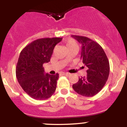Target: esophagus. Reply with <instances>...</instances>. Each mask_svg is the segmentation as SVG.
<instances>
[{"label":"esophagus","instance_id":"esophagus-1","mask_svg":"<svg viewBox=\"0 0 127 127\" xmlns=\"http://www.w3.org/2000/svg\"><path fill=\"white\" fill-rule=\"evenodd\" d=\"M63 75H66V76H69V75H70V73H68V72H66V73H63Z\"/></svg>","mask_w":127,"mask_h":127}]
</instances>
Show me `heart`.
I'll return each instance as SVG.
<instances>
[{"label": "heart", "mask_w": 127, "mask_h": 127, "mask_svg": "<svg viewBox=\"0 0 127 127\" xmlns=\"http://www.w3.org/2000/svg\"><path fill=\"white\" fill-rule=\"evenodd\" d=\"M64 43L66 45V47H67V49L71 48H79V44L74 39L72 38H67L64 40Z\"/></svg>", "instance_id": "b5f03b06"}]
</instances>
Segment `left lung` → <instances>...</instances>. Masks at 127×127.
<instances>
[{
  "label": "left lung",
  "instance_id": "left-lung-1",
  "mask_svg": "<svg viewBox=\"0 0 127 127\" xmlns=\"http://www.w3.org/2000/svg\"><path fill=\"white\" fill-rule=\"evenodd\" d=\"M82 44L80 59L87 68V75L79 78L72 85L78 94L92 97L99 93L108 79L109 63L101 45L93 40L80 35H72Z\"/></svg>",
  "mask_w": 127,
  "mask_h": 127
}]
</instances>
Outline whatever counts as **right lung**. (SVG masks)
Returning a JSON list of instances; mask_svg holds the SVG:
<instances>
[{
  "instance_id": "obj_1",
  "label": "right lung",
  "mask_w": 127,
  "mask_h": 127,
  "mask_svg": "<svg viewBox=\"0 0 127 127\" xmlns=\"http://www.w3.org/2000/svg\"><path fill=\"white\" fill-rule=\"evenodd\" d=\"M62 38H42L28 44L22 50L16 67L19 84L27 94L37 100L53 95L59 74L45 73L43 64L50 61L53 49Z\"/></svg>"
}]
</instances>
